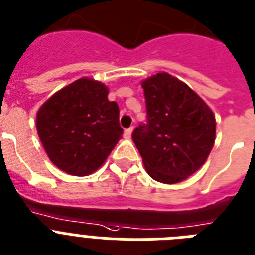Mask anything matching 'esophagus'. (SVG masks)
<instances>
[{"label": "esophagus", "mask_w": 255, "mask_h": 255, "mask_svg": "<svg viewBox=\"0 0 255 255\" xmlns=\"http://www.w3.org/2000/svg\"><path fill=\"white\" fill-rule=\"evenodd\" d=\"M132 131H133L132 128H128V129H126V131H124V137H126V138H129V137H131Z\"/></svg>", "instance_id": "obj_1"}]
</instances>
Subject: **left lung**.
<instances>
[{
  "mask_svg": "<svg viewBox=\"0 0 255 255\" xmlns=\"http://www.w3.org/2000/svg\"><path fill=\"white\" fill-rule=\"evenodd\" d=\"M147 123L132 140L149 176L163 184L185 180L206 162L215 142V115L185 83L167 72L141 81Z\"/></svg>",
  "mask_w": 255,
  "mask_h": 255,
  "instance_id": "obj_1",
  "label": "left lung"
}]
</instances>
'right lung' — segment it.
Here are the masks:
<instances>
[{
    "instance_id": "right-lung-1",
    "label": "right lung",
    "mask_w": 255,
    "mask_h": 255,
    "mask_svg": "<svg viewBox=\"0 0 255 255\" xmlns=\"http://www.w3.org/2000/svg\"><path fill=\"white\" fill-rule=\"evenodd\" d=\"M108 95L104 83L81 78L38 109V137L49 159L66 174H93L122 138L119 108Z\"/></svg>"
}]
</instances>
